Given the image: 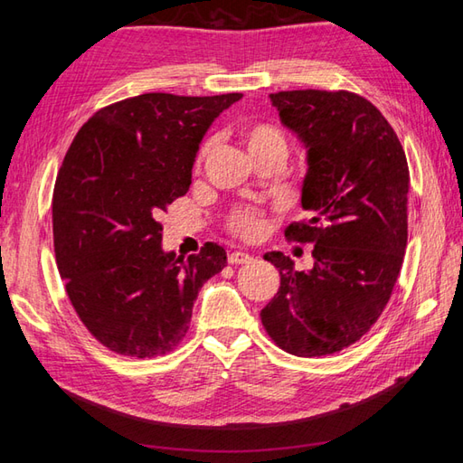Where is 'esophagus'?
I'll list each match as a JSON object with an SVG mask.
<instances>
[{"mask_svg":"<svg viewBox=\"0 0 463 463\" xmlns=\"http://www.w3.org/2000/svg\"><path fill=\"white\" fill-rule=\"evenodd\" d=\"M250 260H252V257H250L249 252L234 250V252L229 254V262H231V264H247V262H250Z\"/></svg>","mask_w":463,"mask_h":463,"instance_id":"esophagus-1","label":"esophagus"}]
</instances>
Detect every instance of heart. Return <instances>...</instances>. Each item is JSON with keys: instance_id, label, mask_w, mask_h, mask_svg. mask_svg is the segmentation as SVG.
I'll return each mask as SVG.
<instances>
[{"instance_id": "1", "label": "heart", "mask_w": 463, "mask_h": 463, "mask_svg": "<svg viewBox=\"0 0 463 463\" xmlns=\"http://www.w3.org/2000/svg\"><path fill=\"white\" fill-rule=\"evenodd\" d=\"M242 141L247 145V149L250 155H257L262 151H270V149H279L284 153V135L272 127L269 123H252L242 127ZM206 153V149H203V155ZM232 231H237L241 237L244 239H254L257 234L262 232L264 229V221L260 219V214H257L254 211H239L234 213L232 221H231Z\"/></svg>"}]
</instances>
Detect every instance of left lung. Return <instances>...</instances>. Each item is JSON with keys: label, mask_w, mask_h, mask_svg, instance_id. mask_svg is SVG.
<instances>
[{"label": "left lung", "mask_w": 463, "mask_h": 463, "mask_svg": "<svg viewBox=\"0 0 463 463\" xmlns=\"http://www.w3.org/2000/svg\"><path fill=\"white\" fill-rule=\"evenodd\" d=\"M269 97L307 149L300 206L312 219L290 224L287 237L314 244V267L298 272L282 252L264 254L280 288L260 320L282 350L326 356L360 340L394 290L408 242L406 155L383 115L356 93Z\"/></svg>", "instance_id": "left-lung-1"}]
</instances>
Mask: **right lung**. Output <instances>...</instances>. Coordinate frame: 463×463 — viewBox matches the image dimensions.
<instances>
[{
    "mask_svg": "<svg viewBox=\"0 0 463 463\" xmlns=\"http://www.w3.org/2000/svg\"><path fill=\"white\" fill-rule=\"evenodd\" d=\"M242 93H145L97 111L77 133L53 191L55 259L67 297L103 346L135 358L171 352L189 330L203 284L226 267L163 249L161 214L191 186L216 117Z\"/></svg>",
    "mask_w": 463,
    "mask_h": 463,
    "instance_id": "right-lung-1",
    "label": "right lung"
}]
</instances>
